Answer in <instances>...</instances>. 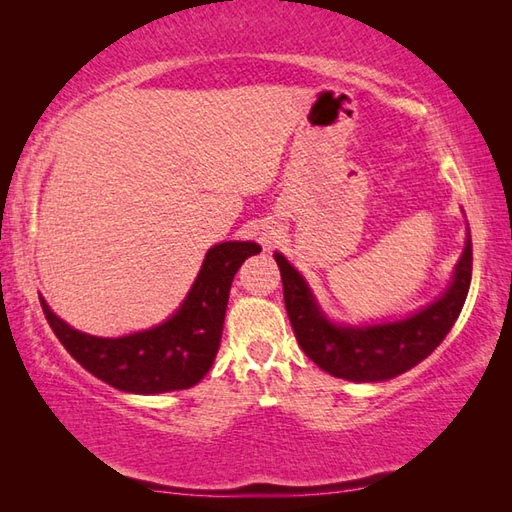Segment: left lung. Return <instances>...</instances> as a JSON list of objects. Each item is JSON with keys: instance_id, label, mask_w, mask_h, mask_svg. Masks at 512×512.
<instances>
[{"instance_id": "left-lung-1", "label": "left lung", "mask_w": 512, "mask_h": 512, "mask_svg": "<svg viewBox=\"0 0 512 512\" xmlns=\"http://www.w3.org/2000/svg\"><path fill=\"white\" fill-rule=\"evenodd\" d=\"M275 262L284 281L288 319L297 343L310 361L336 378L378 383L405 374L407 369L424 361L449 334L469 295L473 244L469 235L460 262L455 266L453 284L444 297L418 314H411L409 319L369 325V328H341L330 323L314 303L306 281L286 262V257L275 253Z\"/></svg>"}]
</instances>
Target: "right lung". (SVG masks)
Listing matches in <instances>:
<instances>
[{"instance_id": "add662e5", "label": "right lung", "mask_w": 512, "mask_h": 512, "mask_svg": "<svg viewBox=\"0 0 512 512\" xmlns=\"http://www.w3.org/2000/svg\"><path fill=\"white\" fill-rule=\"evenodd\" d=\"M259 250L253 242L213 246L182 308L162 325L121 339H99L72 330L39 297L41 308L54 336L74 361L103 383L129 394L187 389L200 383L211 369L222 339L233 277L244 259Z\"/></svg>"}]
</instances>
